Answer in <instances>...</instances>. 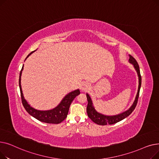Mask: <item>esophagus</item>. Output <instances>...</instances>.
<instances>
[{
	"label": "esophagus",
	"mask_w": 159,
	"mask_h": 159,
	"mask_svg": "<svg viewBox=\"0 0 159 159\" xmlns=\"http://www.w3.org/2000/svg\"><path fill=\"white\" fill-rule=\"evenodd\" d=\"M89 89V85L86 82H83L80 85V89L83 91H86Z\"/></svg>",
	"instance_id": "1"
}]
</instances>
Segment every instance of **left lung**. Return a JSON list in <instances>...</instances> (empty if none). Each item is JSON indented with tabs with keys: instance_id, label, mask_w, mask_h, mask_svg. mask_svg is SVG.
<instances>
[{
	"instance_id": "1",
	"label": "left lung",
	"mask_w": 159,
	"mask_h": 159,
	"mask_svg": "<svg viewBox=\"0 0 159 159\" xmlns=\"http://www.w3.org/2000/svg\"><path fill=\"white\" fill-rule=\"evenodd\" d=\"M129 62L133 64L137 72L138 76H139V88H138V92L135 98V100L134 102H133V105L131 107L129 108V109L125 111L121 114L117 115H115V116H106L104 115H102L101 113H99L96 111L95 110V108L92 106V102H91V100L90 97L89 96L88 94L86 95L87 97V100H88V106H87V113L88 116H89V118L92 120L93 122L96 123L98 125H102V126H104V125L107 124H113L116 122H119L120 120H123L127 116H128L133 111L135 110V108L137 106V102H138V98L139 96V91L141 86V75L140 73V69H139V64L137 62V61L135 59L134 57H133L131 55H129Z\"/></svg>"
}]
</instances>
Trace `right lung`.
<instances>
[{"label":"right lung","instance_id":"add662e5","mask_svg":"<svg viewBox=\"0 0 159 159\" xmlns=\"http://www.w3.org/2000/svg\"><path fill=\"white\" fill-rule=\"evenodd\" d=\"M35 51L32 52L30 53L28 56H30L33 52ZM26 57V58H27ZM23 67L20 70V76H19V88L20 91V97H21V101L22 105L25 110L26 111L31 115L33 117L37 119L38 120L46 122L48 124H59L61 122H62L64 120L66 119L67 115H68V111L70 106L73 101V99L76 97L77 95L80 94V91L79 89L75 90L72 92L70 93L68 95H67L64 98L59 105H58L54 109L52 110H48V111H39L37 110H35L34 108L31 107L28 102L26 101V100L24 98L22 88H21V84H20V79H21V74L22 71L23 70Z\"/></svg>","mask_w":159,"mask_h":159}]
</instances>
